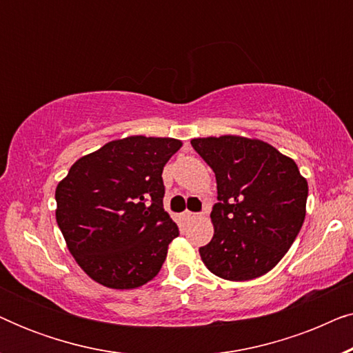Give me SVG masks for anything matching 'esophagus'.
Listing matches in <instances>:
<instances>
[{
    "label": "esophagus",
    "mask_w": 353,
    "mask_h": 353,
    "mask_svg": "<svg viewBox=\"0 0 353 353\" xmlns=\"http://www.w3.org/2000/svg\"><path fill=\"white\" fill-rule=\"evenodd\" d=\"M183 219H185L186 221H192V220L199 219V215L192 214V212H190V210H186V212H183Z\"/></svg>",
    "instance_id": "esophagus-1"
}]
</instances>
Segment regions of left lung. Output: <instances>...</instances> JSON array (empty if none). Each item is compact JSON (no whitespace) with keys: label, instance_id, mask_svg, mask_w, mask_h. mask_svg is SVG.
Masks as SVG:
<instances>
[{"label":"left lung","instance_id":"obj_1","mask_svg":"<svg viewBox=\"0 0 353 353\" xmlns=\"http://www.w3.org/2000/svg\"><path fill=\"white\" fill-rule=\"evenodd\" d=\"M216 178L214 238L199 249L216 276L248 281L278 265L305 220L307 180L297 163L262 139L223 134L191 139Z\"/></svg>","mask_w":353,"mask_h":353}]
</instances>
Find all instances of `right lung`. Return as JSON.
Returning <instances> with one entry per match:
<instances>
[{"mask_svg": "<svg viewBox=\"0 0 353 353\" xmlns=\"http://www.w3.org/2000/svg\"><path fill=\"white\" fill-rule=\"evenodd\" d=\"M180 139L134 134L80 157L56 188V220L75 262L110 289L161 272L178 226L163 209L162 170Z\"/></svg>", "mask_w": 353, "mask_h": 353, "instance_id": "1", "label": "right lung"}]
</instances>
